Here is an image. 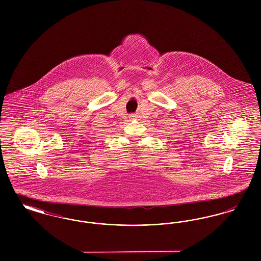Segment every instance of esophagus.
Wrapping results in <instances>:
<instances>
[{"label":"esophagus","instance_id":"34e87169","mask_svg":"<svg viewBox=\"0 0 261 261\" xmlns=\"http://www.w3.org/2000/svg\"><path fill=\"white\" fill-rule=\"evenodd\" d=\"M129 117H130L131 119H133V118H138V114H136V113H131V114L129 115Z\"/></svg>","mask_w":261,"mask_h":261}]
</instances>
